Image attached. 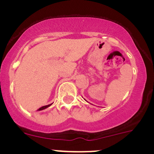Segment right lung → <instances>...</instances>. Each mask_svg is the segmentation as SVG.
<instances>
[{
    "mask_svg": "<svg viewBox=\"0 0 154 154\" xmlns=\"http://www.w3.org/2000/svg\"><path fill=\"white\" fill-rule=\"evenodd\" d=\"M51 104H52V103H51ZM51 104H49V105H47V106H42V107H41V108H39L38 109V111H41V110H43V109H46V108H48V107H49L50 106H51Z\"/></svg>",
    "mask_w": 154,
    "mask_h": 154,
    "instance_id": "1",
    "label": "right lung"
}]
</instances>
